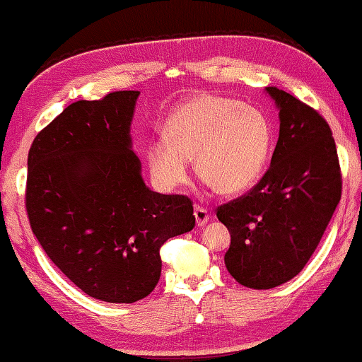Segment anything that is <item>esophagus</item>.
Wrapping results in <instances>:
<instances>
[{
	"label": "esophagus",
	"instance_id": "1",
	"mask_svg": "<svg viewBox=\"0 0 362 362\" xmlns=\"http://www.w3.org/2000/svg\"><path fill=\"white\" fill-rule=\"evenodd\" d=\"M193 214H195L197 226H199V228H203V226L209 221L208 209L203 208V206H199V204H195V213H193Z\"/></svg>",
	"mask_w": 362,
	"mask_h": 362
}]
</instances>
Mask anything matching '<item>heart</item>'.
<instances>
[{"instance_id": "b5f03b06", "label": "heart", "mask_w": 362, "mask_h": 362, "mask_svg": "<svg viewBox=\"0 0 362 362\" xmlns=\"http://www.w3.org/2000/svg\"><path fill=\"white\" fill-rule=\"evenodd\" d=\"M272 146L265 113L228 97L203 94L172 113L165 138L149 144L151 175L163 190L188 179V159L216 192L239 193L263 170Z\"/></svg>"}]
</instances>
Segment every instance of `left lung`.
Masks as SVG:
<instances>
[{
    "label": "left lung",
    "instance_id": "obj_1",
    "mask_svg": "<svg viewBox=\"0 0 362 362\" xmlns=\"http://www.w3.org/2000/svg\"><path fill=\"white\" fill-rule=\"evenodd\" d=\"M279 138L265 175L249 193L221 204L230 233L224 262L237 283L272 289L309 262L341 198V169L325 118L278 88Z\"/></svg>",
    "mask_w": 362,
    "mask_h": 362
}]
</instances>
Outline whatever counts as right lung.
<instances>
[{
  "mask_svg": "<svg viewBox=\"0 0 362 362\" xmlns=\"http://www.w3.org/2000/svg\"><path fill=\"white\" fill-rule=\"evenodd\" d=\"M138 90L78 100L37 134L25 209L48 258L90 298L132 304L160 278V247L195 228L185 195L149 190L132 151Z\"/></svg>",
  "mask_w": 362,
  "mask_h": 362,
  "instance_id": "1",
  "label": "right lung"
}]
</instances>
